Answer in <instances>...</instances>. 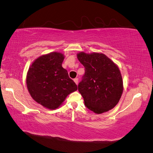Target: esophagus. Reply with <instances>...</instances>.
Returning <instances> with one entry per match:
<instances>
[{"instance_id":"obj_1","label":"esophagus","mask_w":153,"mask_h":153,"mask_svg":"<svg viewBox=\"0 0 153 153\" xmlns=\"http://www.w3.org/2000/svg\"><path fill=\"white\" fill-rule=\"evenodd\" d=\"M74 82H75V83H76V85H78V83H79V79H77V78L74 79Z\"/></svg>"}]
</instances>
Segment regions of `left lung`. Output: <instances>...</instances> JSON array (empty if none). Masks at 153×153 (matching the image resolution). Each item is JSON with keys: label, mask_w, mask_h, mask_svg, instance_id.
<instances>
[{"label": "left lung", "mask_w": 153, "mask_h": 153, "mask_svg": "<svg viewBox=\"0 0 153 153\" xmlns=\"http://www.w3.org/2000/svg\"><path fill=\"white\" fill-rule=\"evenodd\" d=\"M76 56L85 68L78 85L85 106L97 114L111 110L118 103L124 89L118 66L102 53L81 52Z\"/></svg>", "instance_id": "1"}]
</instances>
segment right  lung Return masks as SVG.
Listing matches in <instances>:
<instances>
[{"mask_svg":"<svg viewBox=\"0 0 153 153\" xmlns=\"http://www.w3.org/2000/svg\"><path fill=\"white\" fill-rule=\"evenodd\" d=\"M63 53L51 52L36 58L29 66L26 84L31 97L49 109L58 108L77 86L62 64Z\"/></svg>","mask_w":153,"mask_h":153,"instance_id":"obj_1","label":"right lung"}]
</instances>
